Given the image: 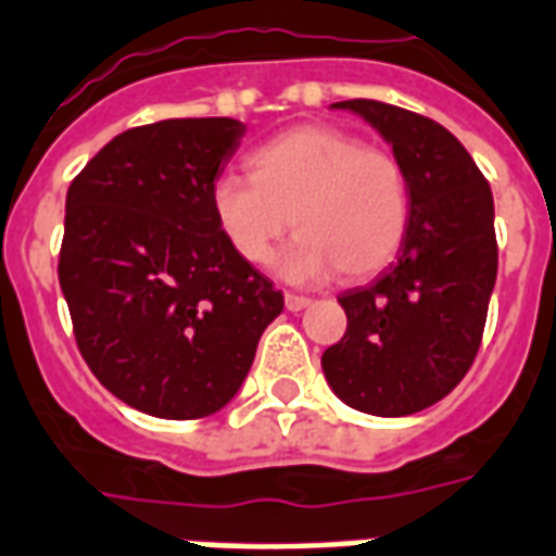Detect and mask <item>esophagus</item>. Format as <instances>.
Listing matches in <instances>:
<instances>
[{
	"mask_svg": "<svg viewBox=\"0 0 556 556\" xmlns=\"http://www.w3.org/2000/svg\"><path fill=\"white\" fill-rule=\"evenodd\" d=\"M312 300L308 296H300V294H286V308L288 312H303Z\"/></svg>",
	"mask_w": 556,
	"mask_h": 556,
	"instance_id": "1",
	"label": "esophagus"
}]
</instances>
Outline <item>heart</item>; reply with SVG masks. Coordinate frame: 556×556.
<instances>
[{
  "mask_svg": "<svg viewBox=\"0 0 556 556\" xmlns=\"http://www.w3.org/2000/svg\"><path fill=\"white\" fill-rule=\"evenodd\" d=\"M250 180L222 175L210 203L241 262L260 268L294 227L282 277L320 282L341 268L364 279L391 265L410 218L405 168L391 151L332 125L291 127L248 154Z\"/></svg>",
  "mask_w": 556,
  "mask_h": 556,
  "instance_id": "b5f03b06",
  "label": "heart"
}]
</instances>
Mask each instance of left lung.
Instances as JSON below:
<instances>
[{
	"label": "left lung",
	"mask_w": 556,
	"mask_h": 556,
	"mask_svg": "<svg viewBox=\"0 0 556 556\" xmlns=\"http://www.w3.org/2000/svg\"><path fill=\"white\" fill-rule=\"evenodd\" d=\"M408 177L410 218L391 268L338 296L344 338L324 353L326 381L355 410L408 417L440 402L476 362L498 274L493 192L476 160L434 118L350 99Z\"/></svg>",
	"instance_id": "8db88e82"
}]
</instances>
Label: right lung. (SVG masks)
Here are the masks:
<instances>
[{
	"label": "right lung",
	"mask_w": 556,
	"mask_h": 556,
	"mask_svg": "<svg viewBox=\"0 0 556 556\" xmlns=\"http://www.w3.org/2000/svg\"><path fill=\"white\" fill-rule=\"evenodd\" d=\"M236 118L130 127L66 192L58 277L96 379L163 419L222 410L248 379L282 291L241 262L212 215Z\"/></svg>",
	"instance_id": "obj_1"
}]
</instances>
